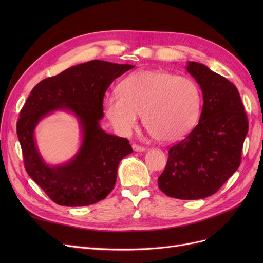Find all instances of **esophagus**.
<instances>
[{"label": "esophagus", "mask_w": 263, "mask_h": 263, "mask_svg": "<svg viewBox=\"0 0 263 263\" xmlns=\"http://www.w3.org/2000/svg\"><path fill=\"white\" fill-rule=\"evenodd\" d=\"M133 149H134L135 151H144V150H146L145 147L139 146V145H137V144H133Z\"/></svg>", "instance_id": "obj_1"}]
</instances>
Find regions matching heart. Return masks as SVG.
I'll return each instance as SVG.
<instances>
[{"instance_id": "b5f03b06", "label": "heart", "mask_w": 263, "mask_h": 263, "mask_svg": "<svg viewBox=\"0 0 263 263\" xmlns=\"http://www.w3.org/2000/svg\"><path fill=\"white\" fill-rule=\"evenodd\" d=\"M203 94L198 83L163 70H140L127 77L121 93H108L105 113L122 134L137 126L140 114L154 137L174 142L189 135L202 114Z\"/></svg>"}]
</instances>
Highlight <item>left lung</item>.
Segmentation results:
<instances>
[{
  "instance_id": "1",
  "label": "left lung",
  "mask_w": 263,
  "mask_h": 263,
  "mask_svg": "<svg viewBox=\"0 0 263 263\" xmlns=\"http://www.w3.org/2000/svg\"><path fill=\"white\" fill-rule=\"evenodd\" d=\"M186 70L200 84V122L169 149L158 185L170 197L198 200L216 193L239 168L248 118L234 83L202 63L189 61Z\"/></svg>"
}]
</instances>
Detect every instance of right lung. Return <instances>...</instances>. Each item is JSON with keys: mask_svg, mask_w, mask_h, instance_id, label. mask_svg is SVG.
Listing matches in <instances>:
<instances>
[{"mask_svg": "<svg viewBox=\"0 0 263 263\" xmlns=\"http://www.w3.org/2000/svg\"><path fill=\"white\" fill-rule=\"evenodd\" d=\"M92 60L71 67L39 82L30 92L16 125L28 176L51 201L61 206H86L98 203L113 190L122 159L133 153L128 139L101 128L103 99L116 78L133 69ZM72 111L83 129V144L66 165L49 167L39 154L33 132L41 119L53 110Z\"/></svg>", "mask_w": 263, "mask_h": 263, "instance_id": "right-lung-1", "label": "right lung"}]
</instances>
